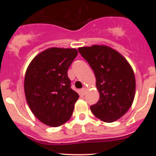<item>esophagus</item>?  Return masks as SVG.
I'll return each mask as SVG.
<instances>
[{
    "label": "esophagus",
    "mask_w": 156,
    "mask_h": 156,
    "mask_svg": "<svg viewBox=\"0 0 156 156\" xmlns=\"http://www.w3.org/2000/svg\"><path fill=\"white\" fill-rule=\"evenodd\" d=\"M86 91H87V89H86L85 87H83V88H82L81 89H80V92L82 93V94H85Z\"/></svg>",
    "instance_id": "esophagus-1"
}]
</instances>
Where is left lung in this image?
Returning <instances> with one entry per match:
<instances>
[{
    "mask_svg": "<svg viewBox=\"0 0 156 156\" xmlns=\"http://www.w3.org/2000/svg\"><path fill=\"white\" fill-rule=\"evenodd\" d=\"M94 71L100 99L90 106L92 114L105 122L122 117L133 103L136 80L130 65L115 50L105 45L78 48Z\"/></svg>",
    "mask_w": 156,
    "mask_h": 156,
    "instance_id": "8db88e82",
    "label": "left lung"
}]
</instances>
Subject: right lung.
Returning a JSON list of instances; mask_svg holds the SVG:
<instances>
[{"mask_svg":"<svg viewBox=\"0 0 156 156\" xmlns=\"http://www.w3.org/2000/svg\"><path fill=\"white\" fill-rule=\"evenodd\" d=\"M77 55L74 48H51L37 55L27 68V103L35 117L48 126H60L72 117L79 95L71 88L67 71Z\"/></svg>","mask_w":156,"mask_h":156,"instance_id":"right-lung-1","label":"right lung"}]
</instances>
